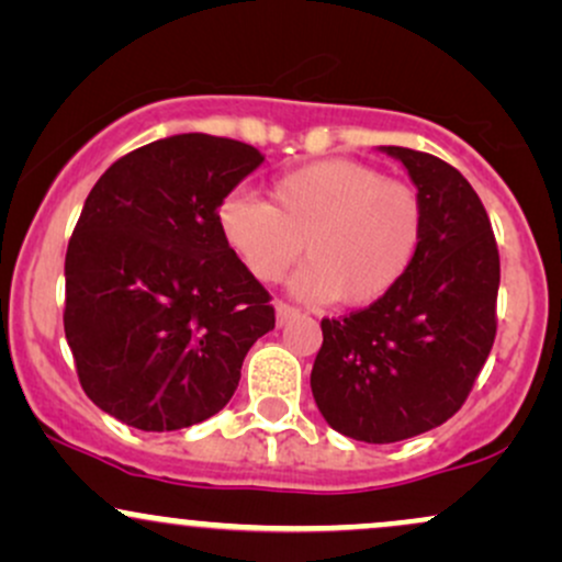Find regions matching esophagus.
I'll return each instance as SVG.
<instances>
[{
  "instance_id": "1",
  "label": "esophagus",
  "mask_w": 562,
  "mask_h": 562,
  "mask_svg": "<svg viewBox=\"0 0 562 562\" xmlns=\"http://www.w3.org/2000/svg\"><path fill=\"white\" fill-rule=\"evenodd\" d=\"M274 314H277V325H288L290 319H295L299 317V308L295 306H290V303H282V301H277L274 303Z\"/></svg>"
}]
</instances>
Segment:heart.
I'll list each match as a JSON object with an SVG mask.
<instances>
[{
	"label": "heart",
	"mask_w": 562,
	"mask_h": 562,
	"mask_svg": "<svg viewBox=\"0 0 562 562\" xmlns=\"http://www.w3.org/2000/svg\"><path fill=\"white\" fill-rule=\"evenodd\" d=\"M216 224L256 280H280L303 248L308 263L293 277V293L359 308L383 301L415 267L425 209L415 187L359 160L327 158L274 179L272 205L229 192Z\"/></svg>",
	"instance_id": "1"
}]
</instances>
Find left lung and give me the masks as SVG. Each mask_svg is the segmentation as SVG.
<instances>
[{
  "instance_id": "obj_1",
  "label": "left lung",
  "mask_w": 562,
  "mask_h": 562,
  "mask_svg": "<svg viewBox=\"0 0 562 562\" xmlns=\"http://www.w3.org/2000/svg\"><path fill=\"white\" fill-rule=\"evenodd\" d=\"M378 150L417 187L423 248L383 301L322 319L312 393L333 430L393 443L438 428L465 404L494 346L499 250L481 198L454 166L409 147Z\"/></svg>"
}]
</instances>
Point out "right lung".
I'll use <instances>...</instances> for the list:
<instances>
[{"label":"right lung","mask_w":562,"mask_h":562,"mask_svg":"<svg viewBox=\"0 0 562 562\" xmlns=\"http://www.w3.org/2000/svg\"><path fill=\"white\" fill-rule=\"evenodd\" d=\"M263 164L245 142L173 134L97 179L66 254V338L81 389L139 430L209 420L274 308L222 240L218 203Z\"/></svg>","instance_id":"1"}]
</instances>
